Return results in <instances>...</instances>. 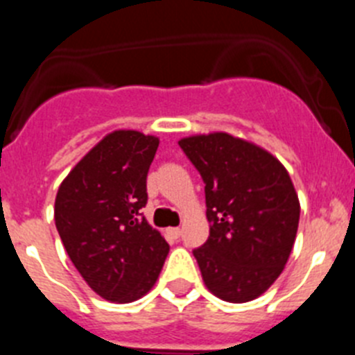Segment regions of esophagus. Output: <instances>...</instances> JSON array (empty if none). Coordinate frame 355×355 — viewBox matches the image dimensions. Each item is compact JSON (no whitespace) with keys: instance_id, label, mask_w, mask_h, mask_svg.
<instances>
[{"instance_id":"1","label":"esophagus","mask_w":355,"mask_h":355,"mask_svg":"<svg viewBox=\"0 0 355 355\" xmlns=\"http://www.w3.org/2000/svg\"><path fill=\"white\" fill-rule=\"evenodd\" d=\"M168 234H171L172 238H180L181 236V229L180 227H171V229H168Z\"/></svg>"}]
</instances>
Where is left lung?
<instances>
[{"label": "left lung", "mask_w": 355, "mask_h": 355, "mask_svg": "<svg viewBox=\"0 0 355 355\" xmlns=\"http://www.w3.org/2000/svg\"><path fill=\"white\" fill-rule=\"evenodd\" d=\"M205 181L209 236L193 249L205 284L227 302L272 286L293 249L300 205L290 174L270 153L211 133L180 140Z\"/></svg>", "instance_id": "obj_1"}]
</instances>
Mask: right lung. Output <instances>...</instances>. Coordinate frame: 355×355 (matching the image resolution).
I'll use <instances>...</instances> for the list:
<instances>
[{"label":"right lung","mask_w":355,"mask_h":355,"mask_svg":"<svg viewBox=\"0 0 355 355\" xmlns=\"http://www.w3.org/2000/svg\"><path fill=\"white\" fill-rule=\"evenodd\" d=\"M159 140L106 135L58 188L55 224L69 258L103 299L133 302L153 288L168 243L144 218L147 172Z\"/></svg>","instance_id":"obj_1"}]
</instances>
